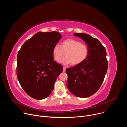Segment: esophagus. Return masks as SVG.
<instances>
[{
  "mask_svg": "<svg viewBox=\"0 0 127 127\" xmlns=\"http://www.w3.org/2000/svg\"><path fill=\"white\" fill-rule=\"evenodd\" d=\"M65 71H66V67H63V72H65Z\"/></svg>",
  "mask_w": 127,
  "mask_h": 127,
  "instance_id": "1",
  "label": "esophagus"
}]
</instances>
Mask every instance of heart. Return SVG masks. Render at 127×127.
Wrapping results in <instances>:
<instances>
[{"instance_id": "b5f03b06", "label": "heart", "mask_w": 127, "mask_h": 127, "mask_svg": "<svg viewBox=\"0 0 127 127\" xmlns=\"http://www.w3.org/2000/svg\"><path fill=\"white\" fill-rule=\"evenodd\" d=\"M66 57L61 63L65 65L70 63L73 66L79 65L83 62L87 58L89 54L88 47L81 42L73 39L64 40L61 46L58 44L54 46L52 50L54 59L60 62L65 55Z\"/></svg>"}]
</instances>
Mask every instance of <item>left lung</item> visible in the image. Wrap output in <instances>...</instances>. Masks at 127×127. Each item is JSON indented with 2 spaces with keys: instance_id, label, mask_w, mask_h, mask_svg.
<instances>
[{
  "instance_id": "1",
  "label": "left lung",
  "mask_w": 127,
  "mask_h": 127,
  "mask_svg": "<svg viewBox=\"0 0 127 127\" xmlns=\"http://www.w3.org/2000/svg\"><path fill=\"white\" fill-rule=\"evenodd\" d=\"M87 44L89 54L82 63L66 69L67 87L77 97L85 98L95 94L102 84L107 70L105 48L88 34L74 33Z\"/></svg>"
}]
</instances>
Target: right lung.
<instances>
[{
	"mask_svg": "<svg viewBox=\"0 0 127 127\" xmlns=\"http://www.w3.org/2000/svg\"><path fill=\"white\" fill-rule=\"evenodd\" d=\"M61 37L57 32H38L26 41L18 52L17 77L24 91L33 98L47 97L63 71L62 66L54 61L52 53Z\"/></svg>",
	"mask_w": 127,
	"mask_h": 127,
	"instance_id": "right-lung-1",
	"label": "right lung"
}]
</instances>
